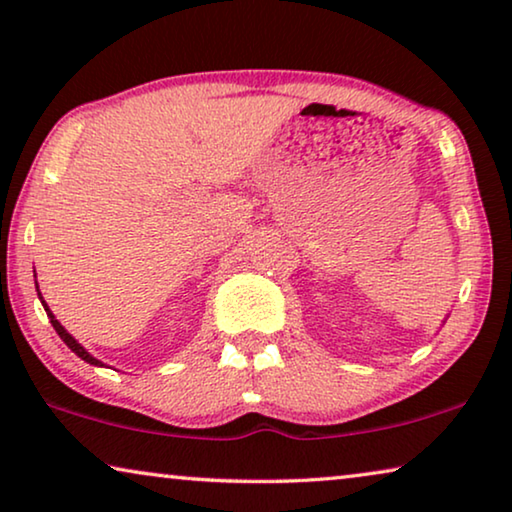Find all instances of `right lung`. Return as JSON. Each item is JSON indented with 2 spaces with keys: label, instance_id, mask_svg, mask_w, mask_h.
I'll list each match as a JSON object with an SVG mask.
<instances>
[{
  "label": "right lung",
  "instance_id": "obj_1",
  "mask_svg": "<svg viewBox=\"0 0 512 512\" xmlns=\"http://www.w3.org/2000/svg\"><path fill=\"white\" fill-rule=\"evenodd\" d=\"M34 277H36V270H34ZM36 290H38V283H36ZM38 300H41V304L45 306V311H47V318H50V322H52V327H54V329H57V334L61 336V341H64V343L68 345V348L75 352V355H77V357H80V359H84V361H86V364H91V366H105V364H102V361H100V359H96V357H93V355H89V352H86V350H84V345H80V343H77V341H75V338H73V336H70V334L66 332V327H64V325H61V322H59L57 318H54V313L50 311V306H47V304H45V300H43L41 290H38Z\"/></svg>",
  "mask_w": 512,
  "mask_h": 512
}]
</instances>
